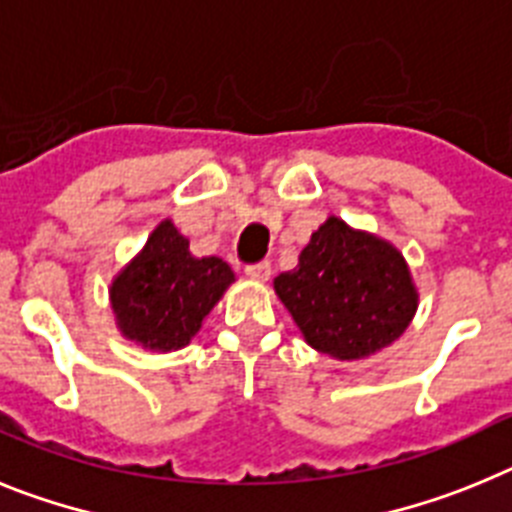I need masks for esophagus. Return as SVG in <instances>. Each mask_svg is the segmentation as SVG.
I'll return each instance as SVG.
<instances>
[{
  "mask_svg": "<svg viewBox=\"0 0 512 512\" xmlns=\"http://www.w3.org/2000/svg\"><path fill=\"white\" fill-rule=\"evenodd\" d=\"M247 278H252V281L257 283H265L270 278V262H257V265H247Z\"/></svg>",
  "mask_w": 512,
  "mask_h": 512,
  "instance_id": "esophagus-1",
  "label": "esophagus"
}]
</instances>
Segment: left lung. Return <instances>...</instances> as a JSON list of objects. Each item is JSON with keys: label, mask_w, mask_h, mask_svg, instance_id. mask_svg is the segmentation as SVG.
<instances>
[{"label": "left lung", "mask_w": 512, "mask_h": 512, "mask_svg": "<svg viewBox=\"0 0 512 512\" xmlns=\"http://www.w3.org/2000/svg\"><path fill=\"white\" fill-rule=\"evenodd\" d=\"M306 345L335 361H363L397 342L420 306L412 270L389 239L327 216L273 281Z\"/></svg>", "instance_id": "1"}]
</instances>
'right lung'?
<instances>
[{"instance_id":"1","label":"right lung","mask_w":512,"mask_h":512,"mask_svg":"<svg viewBox=\"0 0 512 512\" xmlns=\"http://www.w3.org/2000/svg\"><path fill=\"white\" fill-rule=\"evenodd\" d=\"M234 281L237 275L221 257H195L190 239L172 219H162L110 281L115 327L139 348L175 353L201 332Z\"/></svg>"}]
</instances>
